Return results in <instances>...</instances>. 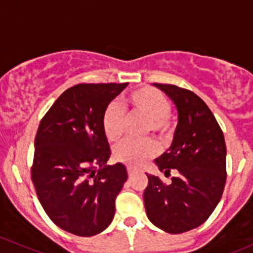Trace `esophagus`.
<instances>
[{
  "mask_svg": "<svg viewBox=\"0 0 253 253\" xmlns=\"http://www.w3.org/2000/svg\"><path fill=\"white\" fill-rule=\"evenodd\" d=\"M127 172H128V176H133L137 172V169H134V168L132 167H128L127 168Z\"/></svg>",
  "mask_w": 253,
  "mask_h": 253,
  "instance_id": "34e87169",
  "label": "esophagus"
}]
</instances>
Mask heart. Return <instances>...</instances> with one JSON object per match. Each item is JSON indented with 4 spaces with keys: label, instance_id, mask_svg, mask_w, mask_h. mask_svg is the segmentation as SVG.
Wrapping results in <instances>:
<instances>
[{
    "label": "heart",
    "instance_id": "1",
    "mask_svg": "<svg viewBox=\"0 0 253 253\" xmlns=\"http://www.w3.org/2000/svg\"><path fill=\"white\" fill-rule=\"evenodd\" d=\"M121 106L128 114H139L148 119V131L165 134L169 131L168 116L170 103L160 91L139 88L124 96ZM117 104H110L103 116V129L110 142H117L124 132L125 115ZM159 148L153 141H125L115 148V158L124 164L141 167L158 154Z\"/></svg>",
    "mask_w": 253,
    "mask_h": 253
}]
</instances>
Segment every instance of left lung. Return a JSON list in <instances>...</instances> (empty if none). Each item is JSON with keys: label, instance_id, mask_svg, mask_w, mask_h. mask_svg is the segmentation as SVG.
<instances>
[{"label": "left lung", "instance_id": "8db88e82", "mask_svg": "<svg viewBox=\"0 0 253 253\" xmlns=\"http://www.w3.org/2000/svg\"><path fill=\"white\" fill-rule=\"evenodd\" d=\"M154 86L164 91L177 110V126L169 149L154 160L170 175L169 186L148 176L143 195L147 216L155 226L181 234L202 225L218 206L226 181V145L215 117L198 95L171 84Z\"/></svg>", "mask_w": 253, "mask_h": 253}]
</instances>
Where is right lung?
I'll return each instance as SVG.
<instances>
[{"label": "right lung", "mask_w": 253, "mask_h": 253, "mask_svg": "<svg viewBox=\"0 0 253 253\" xmlns=\"http://www.w3.org/2000/svg\"><path fill=\"white\" fill-rule=\"evenodd\" d=\"M128 83L77 84L53 103L35 137L32 180L48 218L62 230L94 236L115 215L127 181L121 163L106 165L110 148L103 129L109 104Z\"/></svg>", "instance_id": "right-lung-1"}]
</instances>
